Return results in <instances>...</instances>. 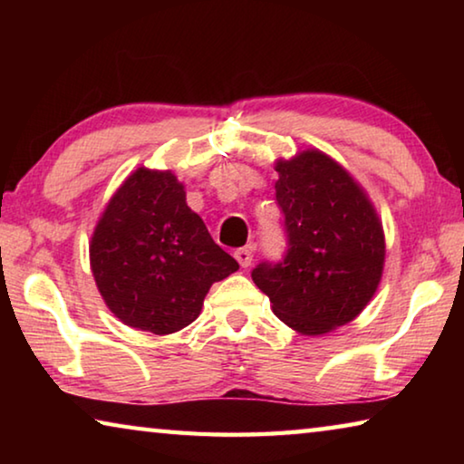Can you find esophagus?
<instances>
[{"label":"esophagus","mask_w":464,"mask_h":464,"mask_svg":"<svg viewBox=\"0 0 464 464\" xmlns=\"http://www.w3.org/2000/svg\"><path fill=\"white\" fill-rule=\"evenodd\" d=\"M235 260L239 262L241 268H247V266H251V257H254V251H251V247H239L235 249Z\"/></svg>","instance_id":"34e87169"}]
</instances>
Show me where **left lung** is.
Listing matches in <instances>:
<instances>
[{
	"label": "left lung",
	"instance_id": "1",
	"mask_svg": "<svg viewBox=\"0 0 464 464\" xmlns=\"http://www.w3.org/2000/svg\"><path fill=\"white\" fill-rule=\"evenodd\" d=\"M285 213V262L251 272L282 324L303 335L348 325L371 303L384 268V231L372 200L334 157L311 147L274 163Z\"/></svg>",
	"mask_w": 464,
	"mask_h": 464
}]
</instances>
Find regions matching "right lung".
<instances>
[{
  "mask_svg": "<svg viewBox=\"0 0 464 464\" xmlns=\"http://www.w3.org/2000/svg\"><path fill=\"white\" fill-rule=\"evenodd\" d=\"M90 268L114 317L140 332L169 335L200 315L210 286L239 264L188 207L174 171L140 166L93 227Z\"/></svg>",
  "mask_w": 464,
  "mask_h": 464,
  "instance_id": "right-lung-1",
  "label": "right lung"
}]
</instances>
